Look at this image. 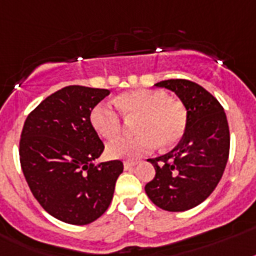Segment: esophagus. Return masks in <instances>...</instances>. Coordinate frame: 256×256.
<instances>
[{
	"label": "esophagus",
	"mask_w": 256,
	"mask_h": 256,
	"mask_svg": "<svg viewBox=\"0 0 256 256\" xmlns=\"http://www.w3.org/2000/svg\"><path fill=\"white\" fill-rule=\"evenodd\" d=\"M135 164H136V163H134V162H124V170H126V171H128V170H132V168L134 167Z\"/></svg>",
	"instance_id": "obj_1"
}]
</instances>
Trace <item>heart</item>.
Returning <instances> with one entry per match:
<instances>
[{
    "label": "heart",
    "mask_w": 256,
    "mask_h": 256,
    "mask_svg": "<svg viewBox=\"0 0 256 256\" xmlns=\"http://www.w3.org/2000/svg\"><path fill=\"white\" fill-rule=\"evenodd\" d=\"M116 106L124 118H136L134 132L138 134L109 143L106 155L112 159H138L152 151L158 143L162 147L174 146L186 132V108L168 98L163 90L135 89L121 93L116 98ZM89 121L104 139H114L121 132V117L109 105L101 104L93 108Z\"/></svg>",
    "instance_id": "obj_1"
}]
</instances>
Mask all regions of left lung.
I'll list each match as a JSON object with an SVG mask.
<instances>
[{"instance_id":"obj_1","label":"left lung","mask_w":256,"mask_h":256,"mask_svg":"<svg viewBox=\"0 0 256 256\" xmlns=\"http://www.w3.org/2000/svg\"><path fill=\"white\" fill-rule=\"evenodd\" d=\"M155 86L180 98L186 110V128L175 148L147 159L156 174L144 190L163 210H189L210 196L224 175L230 150L228 118L217 98L193 81L171 78Z\"/></svg>"}]
</instances>
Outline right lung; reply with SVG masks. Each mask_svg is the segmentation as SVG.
<instances>
[{"label": "right lung", "instance_id": "obj_1", "mask_svg": "<svg viewBox=\"0 0 256 256\" xmlns=\"http://www.w3.org/2000/svg\"><path fill=\"white\" fill-rule=\"evenodd\" d=\"M108 89L70 85L35 108L24 124L20 167L34 197L47 213L70 225H88L106 212L121 160L94 164L104 143L89 117Z\"/></svg>", "mask_w": 256, "mask_h": 256}]
</instances>
